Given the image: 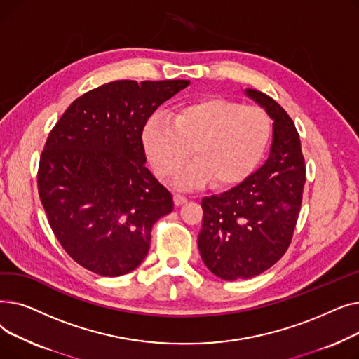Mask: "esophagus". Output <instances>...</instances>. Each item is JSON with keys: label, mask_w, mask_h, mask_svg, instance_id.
Here are the masks:
<instances>
[{"label": "esophagus", "mask_w": 359, "mask_h": 359, "mask_svg": "<svg viewBox=\"0 0 359 359\" xmlns=\"http://www.w3.org/2000/svg\"><path fill=\"white\" fill-rule=\"evenodd\" d=\"M175 203L179 206V205H183L186 201H187V198L184 196V195H182V194H175Z\"/></svg>", "instance_id": "34e87169"}]
</instances>
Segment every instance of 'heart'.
<instances>
[{"label": "heart", "instance_id": "obj_1", "mask_svg": "<svg viewBox=\"0 0 359 359\" xmlns=\"http://www.w3.org/2000/svg\"><path fill=\"white\" fill-rule=\"evenodd\" d=\"M272 137L268 113L256 106L210 97L176 109L170 119L153 116L142 128L144 151L161 179L173 177L191 157L176 182L199 186H233L259 165Z\"/></svg>", "mask_w": 359, "mask_h": 359}]
</instances>
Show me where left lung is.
<instances>
[{
	"label": "left lung",
	"mask_w": 359,
	"mask_h": 359,
	"mask_svg": "<svg viewBox=\"0 0 359 359\" xmlns=\"http://www.w3.org/2000/svg\"><path fill=\"white\" fill-rule=\"evenodd\" d=\"M246 94L273 119L269 158L236 187L201 202L199 253L206 268L225 280L260 275L285 255L306 183L301 141L288 113L262 91L249 88Z\"/></svg>",
	"instance_id": "1"
}]
</instances>
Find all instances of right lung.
Instances as JSON below:
<instances>
[{
  "label": "right lung",
  "mask_w": 359,
  "mask_h": 359,
  "mask_svg": "<svg viewBox=\"0 0 359 359\" xmlns=\"http://www.w3.org/2000/svg\"><path fill=\"white\" fill-rule=\"evenodd\" d=\"M187 80H119L75 99L49 132L37 191L62 249L83 268L121 276L141 265L173 198L145 167L142 128Z\"/></svg>",
  "instance_id": "right-lung-1"
}]
</instances>
